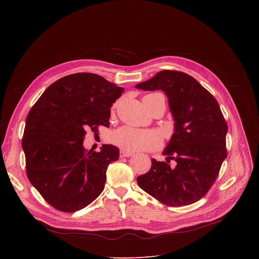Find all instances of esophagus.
Returning <instances> with one entry per match:
<instances>
[{"instance_id":"34e87169","label":"esophagus","mask_w":259,"mask_h":259,"mask_svg":"<svg viewBox=\"0 0 259 259\" xmlns=\"http://www.w3.org/2000/svg\"><path fill=\"white\" fill-rule=\"evenodd\" d=\"M133 156L132 153H129V152H126L124 150H121L120 151V158H128V157H131Z\"/></svg>"}]
</instances>
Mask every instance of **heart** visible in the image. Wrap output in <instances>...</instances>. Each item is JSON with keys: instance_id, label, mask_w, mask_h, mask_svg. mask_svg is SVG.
I'll return each instance as SVG.
<instances>
[{"instance_id": "obj_1", "label": "heart", "mask_w": 259, "mask_h": 259, "mask_svg": "<svg viewBox=\"0 0 259 259\" xmlns=\"http://www.w3.org/2000/svg\"><path fill=\"white\" fill-rule=\"evenodd\" d=\"M158 97L164 96L161 93L145 95L143 97V102L146 108L152 106ZM109 141L127 152L152 151L158 149L162 144V139L157 132L136 129L128 126L118 128L110 133Z\"/></svg>"}]
</instances>
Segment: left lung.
Instances as JSON below:
<instances>
[{"label": "left lung", "instance_id": "1", "mask_svg": "<svg viewBox=\"0 0 259 259\" xmlns=\"http://www.w3.org/2000/svg\"><path fill=\"white\" fill-rule=\"evenodd\" d=\"M135 87L164 91L175 121L163 153L166 162L152 159L150 171L137 177L138 186L167 206L196 203L214 184L228 154V125L217 100L193 77L177 70H162Z\"/></svg>", "mask_w": 259, "mask_h": 259}]
</instances>
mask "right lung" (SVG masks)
I'll return each mask as SVG.
<instances>
[{"mask_svg":"<svg viewBox=\"0 0 259 259\" xmlns=\"http://www.w3.org/2000/svg\"><path fill=\"white\" fill-rule=\"evenodd\" d=\"M123 90L95 73H72L50 85L30 108L21 141L26 174L56 210H81L103 191L119 149L104 144L88 152L83 140L87 129L109 127L110 106Z\"/></svg>","mask_w":259,"mask_h":259,"instance_id":"obj_1","label":"right lung"}]
</instances>
